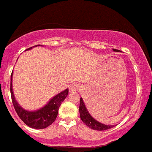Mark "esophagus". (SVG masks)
<instances>
[{
	"instance_id": "1",
	"label": "esophagus",
	"mask_w": 152,
	"mask_h": 152,
	"mask_svg": "<svg viewBox=\"0 0 152 152\" xmlns=\"http://www.w3.org/2000/svg\"><path fill=\"white\" fill-rule=\"evenodd\" d=\"M79 88V85L77 84H72V85H70V87H69V91L72 92V91H77V89Z\"/></svg>"
}]
</instances>
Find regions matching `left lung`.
<instances>
[{"label": "left lung", "mask_w": 152, "mask_h": 152, "mask_svg": "<svg viewBox=\"0 0 152 152\" xmlns=\"http://www.w3.org/2000/svg\"><path fill=\"white\" fill-rule=\"evenodd\" d=\"M113 51H116L117 50L113 49ZM79 112H80V117H81V120L83 121L84 124L88 126L89 128L92 129V130H106L108 129H110L113 127L114 125H106V124H101V123L98 122L97 120L92 117L89 114L88 111L87 110L85 105L84 103L82 98L80 99V106H79Z\"/></svg>", "instance_id": "8db88e82"}]
</instances>
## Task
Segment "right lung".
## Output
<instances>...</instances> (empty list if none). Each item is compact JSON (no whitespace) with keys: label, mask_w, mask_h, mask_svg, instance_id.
Listing matches in <instances>:
<instances>
[{"label":"right lung","mask_w":152,"mask_h":152,"mask_svg":"<svg viewBox=\"0 0 152 152\" xmlns=\"http://www.w3.org/2000/svg\"><path fill=\"white\" fill-rule=\"evenodd\" d=\"M39 46V45H36L34 46ZM32 47L27 49L26 50L32 49ZM12 74L13 72L11 73V87H10L11 99H12L14 108L20 119L27 126L34 129L46 128L50 124H52L57 116L59 107L68 95V88L56 95L44 107L41 108L40 110H36V111H27L21 107V106H19V104L18 103L15 99L13 88H12Z\"/></svg>","instance_id":"obj_1"}]
</instances>
